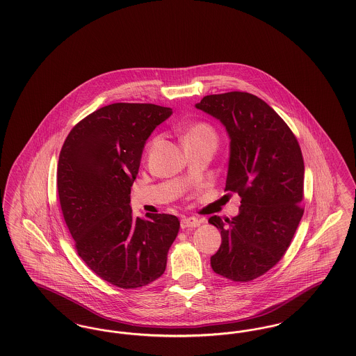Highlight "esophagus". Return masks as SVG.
Masks as SVG:
<instances>
[{
    "label": "esophagus",
    "instance_id": "34e87169",
    "mask_svg": "<svg viewBox=\"0 0 356 356\" xmlns=\"http://www.w3.org/2000/svg\"><path fill=\"white\" fill-rule=\"evenodd\" d=\"M200 224H202V221L196 219V218H184V219H181L180 225H181L183 229H186V228H196Z\"/></svg>",
    "mask_w": 356,
    "mask_h": 356
}]
</instances>
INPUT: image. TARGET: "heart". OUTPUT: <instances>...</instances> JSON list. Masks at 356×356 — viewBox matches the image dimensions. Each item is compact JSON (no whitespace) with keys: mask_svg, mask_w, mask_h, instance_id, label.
<instances>
[{"mask_svg":"<svg viewBox=\"0 0 356 356\" xmlns=\"http://www.w3.org/2000/svg\"><path fill=\"white\" fill-rule=\"evenodd\" d=\"M183 140H184V144H195V143H199V141H203V140H216V135L213 132V129L205 124V122H196V124H192L186 132L183 135Z\"/></svg>","mask_w":356,"mask_h":356,"instance_id":"1","label":"heart"}]
</instances>
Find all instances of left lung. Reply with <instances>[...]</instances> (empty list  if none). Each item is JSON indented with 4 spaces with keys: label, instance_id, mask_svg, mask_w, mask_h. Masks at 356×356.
I'll use <instances>...</instances> for the list:
<instances>
[{
    "label": "left lung",
    "instance_id": "obj_1",
    "mask_svg": "<svg viewBox=\"0 0 356 356\" xmlns=\"http://www.w3.org/2000/svg\"><path fill=\"white\" fill-rule=\"evenodd\" d=\"M196 108L225 127L231 140L225 191L241 197L237 216L208 220L221 235L211 267L229 280L250 282L283 257L303 216L302 151L283 119L251 93L209 95Z\"/></svg>",
    "mask_w": 356,
    "mask_h": 356
}]
</instances>
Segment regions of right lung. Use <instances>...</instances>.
Here are the masks:
<instances>
[{
  "label": "right lung",
  "instance_id": "obj_1",
  "mask_svg": "<svg viewBox=\"0 0 356 356\" xmlns=\"http://www.w3.org/2000/svg\"><path fill=\"white\" fill-rule=\"evenodd\" d=\"M170 115V108L154 104L102 106L69 132L60 152L58 197L77 254L116 287L159 279L180 228L173 215L141 219L129 205L145 143Z\"/></svg>",
  "mask_w": 356,
  "mask_h": 356
}]
</instances>
